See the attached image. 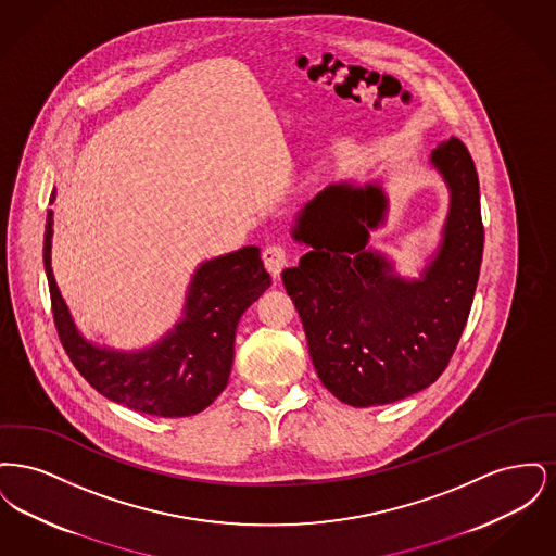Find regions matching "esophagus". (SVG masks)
<instances>
[{
    "instance_id": "34e87169",
    "label": "esophagus",
    "mask_w": 556,
    "mask_h": 556,
    "mask_svg": "<svg viewBox=\"0 0 556 556\" xmlns=\"http://www.w3.org/2000/svg\"><path fill=\"white\" fill-rule=\"evenodd\" d=\"M263 263L273 277H279L288 265V248L283 243H268L263 250Z\"/></svg>"
}]
</instances>
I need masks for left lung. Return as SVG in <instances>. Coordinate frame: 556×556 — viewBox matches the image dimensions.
Listing matches in <instances>:
<instances>
[{
	"mask_svg": "<svg viewBox=\"0 0 556 556\" xmlns=\"http://www.w3.org/2000/svg\"><path fill=\"white\" fill-rule=\"evenodd\" d=\"M450 187L444 241L421 279L390 275L365 250L383 220L379 186H331L298 216L293 239L313 250L283 270L323 386L350 406H379L431 386L456 350L483 254L476 162L450 137L431 154Z\"/></svg>",
	"mask_w": 556,
	"mask_h": 556,
	"instance_id": "obj_1",
	"label": "left lung"
}]
</instances>
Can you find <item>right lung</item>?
<instances>
[{"label": "right lung", "mask_w": 556, "mask_h": 556, "mask_svg": "<svg viewBox=\"0 0 556 556\" xmlns=\"http://www.w3.org/2000/svg\"><path fill=\"white\" fill-rule=\"evenodd\" d=\"M55 200V189L50 204ZM53 212L48 211L43 265L52 298L53 323L71 363L102 396L131 410L164 419L191 417L225 390L233 363L239 317L270 286L254 245L218 256L195 270L181 323L156 345L114 352L80 338L53 281Z\"/></svg>", "instance_id": "right-lung-1"}]
</instances>
